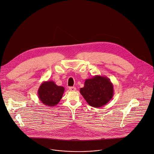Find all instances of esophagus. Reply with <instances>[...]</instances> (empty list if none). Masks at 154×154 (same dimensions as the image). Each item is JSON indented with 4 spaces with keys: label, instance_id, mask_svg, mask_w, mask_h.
<instances>
[{
    "label": "esophagus",
    "instance_id": "esophagus-1",
    "mask_svg": "<svg viewBox=\"0 0 154 154\" xmlns=\"http://www.w3.org/2000/svg\"><path fill=\"white\" fill-rule=\"evenodd\" d=\"M69 91H72V92H74V91H75L76 90L75 87H69Z\"/></svg>",
    "mask_w": 154,
    "mask_h": 154
}]
</instances>
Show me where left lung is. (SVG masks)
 <instances>
[{
	"label": "left lung",
	"mask_w": 154,
	"mask_h": 154,
	"mask_svg": "<svg viewBox=\"0 0 154 154\" xmlns=\"http://www.w3.org/2000/svg\"><path fill=\"white\" fill-rule=\"evenodd\" d=\"M80 93L90 106L99 108L107 104L112 99L114 95L113 86L108 77L95 75L85 80Z\"/></svg>",
	"instance_id": "left-lung-1"
}]
</instances>
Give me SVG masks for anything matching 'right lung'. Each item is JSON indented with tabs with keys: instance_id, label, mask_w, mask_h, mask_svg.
Instances as JSON below:
<instances>
[{
	"instance_id": "add662e5",
	"label": "right lung",
	"mask_w": 154,
	"mask_h": 154,
	"mask_svg": "<svg viewBox=\"0 0 154 154\" xmlns=\"http://www.w3.org/2000/svg\"><path fill=\"white\" fill-rule=\"evenodd\" d=\"M64 91V87L56 85L52 81H48L41 84L38 90V95L43 105L52 107L60 102Z\"/></svg>"
}]
</instances>
